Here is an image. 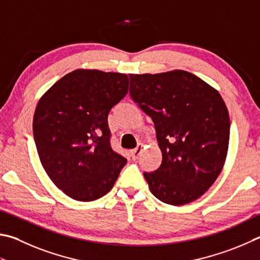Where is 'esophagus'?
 Returning <instances> with one entry per match:
<instances>
[{
  "label": "esophagus",
  "mask_w": 260,
  "mask_h": 260,
  "mask_svg": "<svg viewBox=\"0 0 260 260\" xmlns=\"http://www.w3.org/2000/svg\"><path fill=\"white\" fill-rule=\"evenodd\" d=\"M143 149H144V145L142 144V143H139V145H138V148H136L135 150H133L131 152V155H132V159L133 160H136V159H139V157L141 154H142V152H143Z\"/></svg>",
  "instance_id": "1"
}]
</instances>
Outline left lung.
Listing matches in <instances>:
<instances>
[{"mask_svg": "<svg viewBox=\"0 0 260 260\" xmlns=\"http://www.w3.org/2000/svg\"><path fill=\"white\" fill-rule=\"evenodd\" d=\"M129 94L151 117L162 153L160 167L144 173L152 194L182 206L200 198L224 167L230 116L216 88L185 70L129 75Z\"/></svg>", "mask_w": 260, "mask_h": 260, "instance_id": "8db88e82", "label": "left lung"}]
</instances>
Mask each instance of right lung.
<instances>
[{
  "mask_svg": "<svg viewBox=\"0 0 260 260\" xmlns=\"http://www.w3.org/2000/svg\"><path fill=\"white\" fill-rule=\"evenodd\" d=\"M126 74L77 69L40 99L32 119L44 171L64 194L77 201L106 196L127 160L110 146L108 115L125 98Z\"/></svg>",
  "mask_w": 260,
  "mask_h": 260,
  "instance_id": "right-lung-1",
  "label": "right lung"
}]
</instances>
